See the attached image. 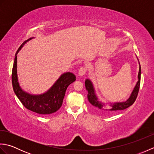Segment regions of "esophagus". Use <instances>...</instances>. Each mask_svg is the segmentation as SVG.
<instances>
[{
	"label": "esophagus",
	"mask_w": 154,
	"mask_h": 154,
	"mask_svg": "<svg viewBox=\"0 0 154 154\" xmlns=\"http://www.w3.org/2000/svg\"><path fill=\"white\" fill-rule=\"evenodd\" d=\"M86 71H87V69H86L85 67H81L80 69L79 70V73H78V75H79V77L83 76V75L85 74Z\"/></svg>",
	"instance_id": "1"
}]
</instances>
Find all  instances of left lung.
I'll list each match as a JSON object with an SVG mask.
<instances>
[{
  "instance_id": "obj_1",
  "label": "left lung",
  "mask_w": 154,
  "mask_h": 154,
  "mask_svg": "<svg viewBox=\"0 0 154 154\" xmlns=\"http://www.w3.org/2000/svg\"><path fill=\"white\" fill-rule=\"evenodd\" d=\"M137 59H138V57H137ZM138 61L139 63V72L138 75V81H137L136 85L134 88L133 89V91H132V93L130 94L128 99L126 100L122 101V102L103 103L102 101L99 100V97H98V96L97 95L95 89H94L92 81H91L89 79H87L85 80V87L88 92L87 98H88V100L89 101V103L92 104L93 106L95 107L98 110L101 111V112H106V111L115 112V111H118V110H124L131 106L132 104L135 102V100L136 99V97H137V95H138V93L139 91L140 85L141 67H140V64L138 59ZM108 103L109 104L110 108L106 109V106Z\"/></svg>"
}]
</instances>
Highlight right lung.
Segmentation results:
<instances>
[{"mask_svg": "<svg viewBox=\"0 0 154 154\" xmlns=\"http://www.w3.org/2000/svg\"><path fill=\"white\" fill-rule=\"evenodd\" d=\"M34 38L32 37L26 40L20 46L15 54L12 73V83L14 92L27 109L40 114H50L60 109L67 88L76 80L75 75L71 72H66L60 75L57 81L45 93L34 94L29 93L20 85L17 75V54L28 42Z\"/></svg>", "mask_w": 154, "mask_h": 154, "instance_id": "right-lung-1", "label": "right lung"}]
</instances>
